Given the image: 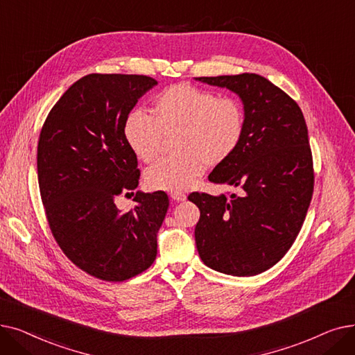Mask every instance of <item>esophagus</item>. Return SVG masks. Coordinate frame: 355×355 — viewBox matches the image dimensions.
Instances as JSON below:
<instances>
[{
	"instance_id": "34e87169",
	"label": "esophagus",
	"mask_w": 355,
	"mask_h": 355,
	"mask_svg": "<svg viewBox=\"0 0 355 355\" xmlns=\"http://www.w3.org/2000/svg\"><path fill=\"white\" fill-rule=\"evenodd\" d=\"M171 198L176 202H182V200H187V195L182 193V192H172Z\"/></svg>"
}]
</instances>
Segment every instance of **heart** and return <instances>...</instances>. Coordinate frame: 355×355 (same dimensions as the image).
Returning a JSON list of instances; mask_svg holds the SVG:
<instances>
[{
  "label": "heart",
  "mask_w": 355,
  "mask_h": 355,
  "mask_svg": "<svg viewBox=\"0 0 355 355\" xmlns=\"http://www.w3.org/2000/svg\"><path fill=\"white\" fill-rule=\"evenodd\" d=\"M245 114L239 99L216 96L212 91L178 83L160 92L151 115L132 110L124 120L123 134L139 160H155L163 136H175L178 157L150 166L144 182L153 191H187L207 166L227 162L241 144Z\"/></svg>",
  "instance_id": "obj_1"
}]
</instances>
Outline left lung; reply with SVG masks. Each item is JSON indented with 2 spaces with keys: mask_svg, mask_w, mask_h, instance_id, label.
Instances as JSON below:
<instances>
[{
  "mask_svg": "<svg viewBox=\"0 0 355 355\" xmlns=\"http://www.w3.org/2000/svg\"><path fill=\"white\" fill-rule=\"evenodd\" d=\"M195 80L237 94L245 114L240 147L208 176L240 195L188 196L200 211L196 248L219 273L254 276L288 252L305 221L313 192L308 127L295 101L260 75Z\"/></svg>",
  "mask_w": 355,
  "mask_h": 355,
  "instance_id": "left-lung-1",
  "label": "left lung"
}]
</instances>
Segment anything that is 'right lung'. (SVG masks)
I'll return each instance as SVG.
<instances>
[{"mask_svg": "<svg viewBox=\"0 0 355 355\" xmlns=\"http://www.w3.org/2000/svg\"><path fill=\"white\" fill-rule=\"evenodd\" d=\"M156 85L144 75L83 76L60 96L40 132L37 176L49 227L66 257L101 280H127L156 260L167 195L139 191L132 209L115 205L140 179L124 120Z\"/></svg>", "mask_w": 355, "mask_h": 355, "instance_id": "1", "label": "right lung"}]
</instances>
